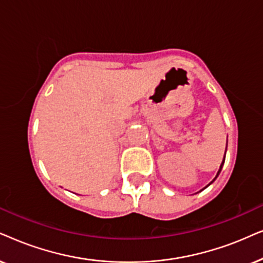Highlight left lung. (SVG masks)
<instances>
[{"label": "left lung", "instance_id": "8db88e82", "mask_svg": "<svg viewBox=\"0 0 263 263\" xmlns=\"http://www.w3.org/2000/svg\"><path fill=\"white\" fill-rule=\"evenodd\" d=\"M226 150H227V144H226ZM226 150H225V156H226ZM225 156H223V159H222V162H221V164H220V168H219L218 173H216V176H215V178H214V179H213V180L211 181V183H209V184L207 185V186H205V187H203L201 191H203V190H204V189H207V187L209 186V185H211V184H213V183H214V181H215V179H216V178H218V177H219V174H220V172H221V170H222V167H223V163H225Z\"/></svg>", "mask_w": 263, "mask_h": 263}]
</instances>
